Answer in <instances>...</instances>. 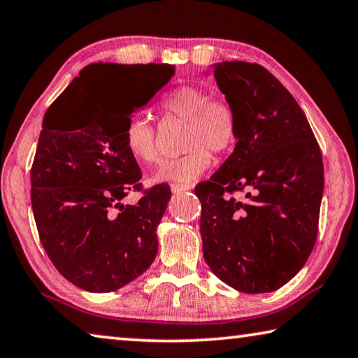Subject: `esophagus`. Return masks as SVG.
<instances>
[{"label":"esophagus","mask_w":358,"mask_h":358,"mask_svg":"<svg viewBox=\"0 0 358 358\" xmlns=\"http://www.w3.org/2000/svg\"><path fill=\"white\" fill-rule=\"evenodd\" d=\"M171 189H172V192H173V194H180V192H183V191L191 189V186H189V185L173 183V185H171Z\"/></svg>","instance_id":"obj_1"}]
</instances>
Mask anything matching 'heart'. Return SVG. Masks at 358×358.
I'll return each mask as SVG.
<instances>
[{
    "label": "heart",
    "mask_w": 358,
    "mask_h": 358,
    "mask_svg": "<svg viewBox=\"0 0 358 358\" xmlns=\"http://www.w3.org/2000/svg\"><path fill=\"white\" fill-rule=\"evenodd\" d=\"M161 112L169 118L186 120L183 155L162 162L153 180L189 185L208 171L213 161L210 151L226 155L240 136V120L235 106L224 96H210L199 85H180L161 102ZM128 153L142 164H153L159 157L156 126L145 113L131 115L123 131Z\"/></svg>",
    "instance_id": "heart-1"
}]
</instances>
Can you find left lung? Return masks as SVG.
I'll use <instances>...</instances> for the list:
<instances>
[{"instance_id":"left-lung-1","label":"left lung","mask_w":358,"mask_h":358,"mask_svg":"<svg viewBox=\"0 0 358 358\" xmlns=\"http://www.w3.org/2000/svg\"><path fill=\"white\" fill-rule=\"evenodd\" d=\"M215 78L237 108L240 136L220 171L194 189L203 257L227 286L271 292L299 273L316 243L322 153L300 106L264 66L222 62Z\"/></svg>"}]
</instances>
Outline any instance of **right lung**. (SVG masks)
I'll list each match as a JSON object with an SVG mask.
<instances>
[{
    "label": "right lung",
    "instance_id": "obj_1",
    "mask_svg": "<svg viewBox=\"0 0 358 358\" xmlns=\"http://www.w3.org/2000/svg\"><path fill=\"white\" fill-rule=\"evenodd\" d=\"M172 76L171 64H90L45 112L31 166L36 227L55 268L88 292L126 286L156 257L172 192L142 186L123 131ZM131 192L141 199L124 206Z\"/></svg>",
    "mask_w": 358,
    "mask_h": 358
}]
</instances>
